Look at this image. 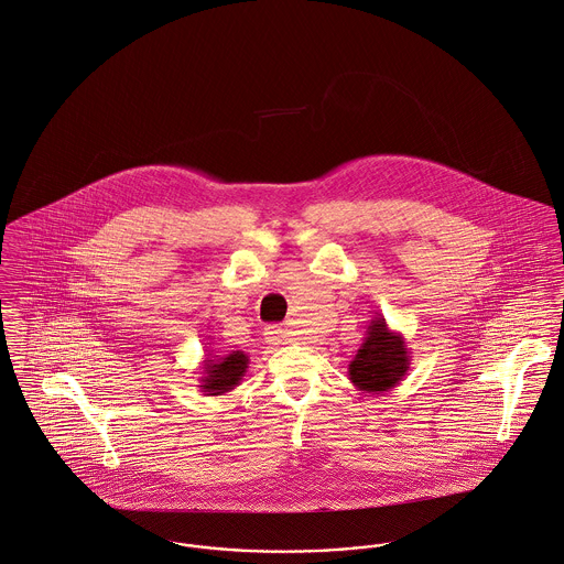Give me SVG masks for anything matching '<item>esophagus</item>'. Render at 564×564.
I'll return each instance as SVG.
<instances>
[{
	"label": "esophagus",
	"mask_w": 564,
	"mask_h": 564,
	"mask_svg": "<svg viewBox=\"0 0 564 564\" xmlns=\"http://www.w3.org/2000/svg\"><path fill=\"white\" fill-rule=\"evenodd\" d=\"M263 337H265V341L272 344V346H283V344L294 341V339H292V333L285 330V328H281V326H268V328L263 330Z\"/></svg>",
	"instance_id": "esophagus-1"
}]
</instances>
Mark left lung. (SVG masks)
<instances>
[{
  "mask_svg": "<svg viewBox=\"0 0 564 564\" xmlns=\"http://www.w3.org/2000/svg\"><path fill=\"white\" fill-rule=\"evenodd\" d=\"M410 369V349L401 333L390 330L384 315L367 326L362 346L347 365V378L356 390L380 394L394 389Z\"/></svg>",
  "mask_w": 564,
  "mask_h": 564,
  "instance_id": "left-lung-1",
  "label": "left lung"
}]
</instances>
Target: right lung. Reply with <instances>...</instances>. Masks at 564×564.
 I'll list each match as a JSON object with an SVG mask.
<instances>
[{
    "label": "right lung",
    "mask_w": 564,
    "mask_h": 564,
    "mask_svg": "<svg viewBox=\"0 0 564 564\" xmlns=\"http://www.w3.org/2000/svg\"><path fill=\"white\" fill-rule=\"evenodd\" d=\"M247 369H249V356L240 349L229 354H218V356L208 354L206 360L202 362L199 389L208 397L227 394L242 382Z\"/></svg>",
    "instance_id": "add662e5"
}]
</instances>
